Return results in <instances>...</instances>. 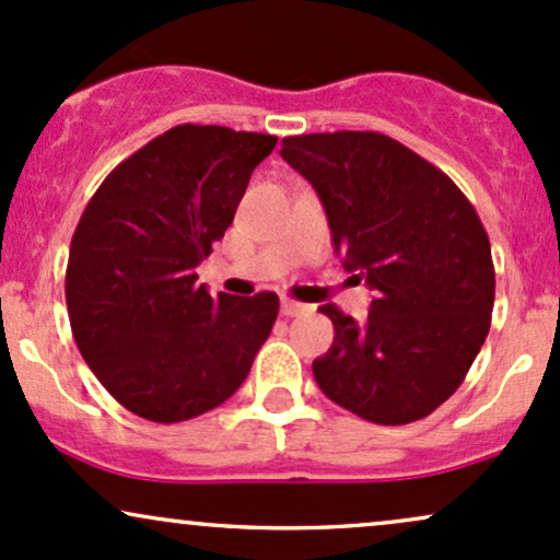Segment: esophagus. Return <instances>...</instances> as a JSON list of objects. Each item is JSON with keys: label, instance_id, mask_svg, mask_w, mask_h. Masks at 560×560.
Returning <instances> with one entry per match:
<instances>
[{"label": "esophagus", "instance_id": "34e87169", "mask_svg": "<svg viewBox=\"0 0 560 560\" xmlns=\"http://www.w3.org/2000/svg\"><path fill=\"white\" fill-rule=\"evenodd\" d=\"M307 311H311V307L302 305V302H298V300H289V298L281 300V313H284L287 318L302 316V313H307Z\"/></svg>", "mask_w": 560, "mask_h": 560}]
</instances>
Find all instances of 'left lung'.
<instances>
[{"label":"left lung","mask_w":560,"mask_h":560,"mask_svg":"<svg viewBox=\"0 0 560 560\" xmlns=\"http://www.w3.org/2000/svg\"><path fill=\"white\" fill-rule=\"evenodd\" d=\"M281 158L313 184L342 266L376 292L358 324L337 305L313 361L320 392L365 421L427 419L460 387L490 331L494 266L477 210L450 176L376 131L302 133Z\"/></svg>","instance_id":"left-lung-1"}]
</instances>
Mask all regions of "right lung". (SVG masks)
<instances>
[{
  "label": "right lung",
  "mask_w": 560,
  "mask_h": 560,
  "mask_svg": "<svg viewBox=\"0 0 560 560\" xmlns=\"http://www.w3.org/2000/svg\"><path fill=\"white\" fill-rule=\"evenodd\" d=\"M271 133L176 126L89 199L66 271L70 329L102 387L147 421L226 402L279 316V298H210L197 266L223 240Z\"/></svg>",
  "instance_id": "right-lung-1"
}]
</instances>
